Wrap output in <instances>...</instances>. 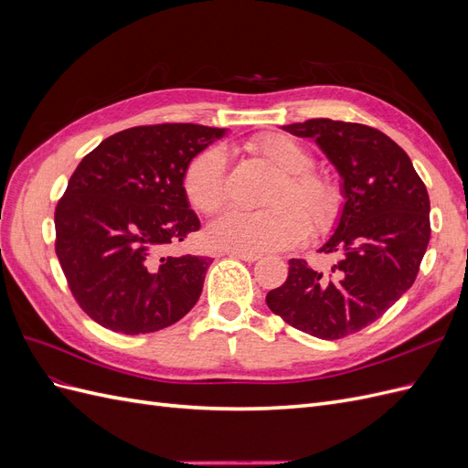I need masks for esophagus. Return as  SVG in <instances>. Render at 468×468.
I'll return each instance as SVG.
<instances>
[{
	"label": "esophagus",
	"mask_w": 468,
	"mask_h": 468,
	"mask_svg": "<svg viewBox=\"0 0 468 468\" xmlns=\"http://www.w3.org/2000/svg\"><path fill=\"white\" fill-rule=\"evenodd\" d=\"M226 256L236 258V260H244V261H248V263L258 261V260L261 258L260 253H250V251H226Z\"/></svg>",
	"instance_id": "1"
}]
</instances>
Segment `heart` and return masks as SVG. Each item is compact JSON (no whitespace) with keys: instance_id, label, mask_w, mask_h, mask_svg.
Returning <instances> with one entry per match:
<instances>
[{"instance_id":"heart-1","label":"heart","mask_w":468,"mask_h":468,"mask_svg":"<svg viewBox=\"0 0 468 468\" xmlns=\"http://www.w3.org/2000/svg\"><path fill=\"white\" fill-rule=\"evenodd\" d=\"M253 158L273 169L263 207L265 210H229L212 220L207 239L226 251H277L303 242L308 226L314 234L325 232L342 212L337 186L314 172V155L306 146L282 133L253 136L246 143ZM183 189L193 208L205 215L217 212L226 201V158L222 150L201 152L189 164Z\"/></svg>"}]
</instances>
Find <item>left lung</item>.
I'll use <instances>...</instances> for the list:
<instances>
[{
    "instance_id": "8db88e82",
    "label": "left lung",
    "mask_w": 468,
    "mask_h": 468,
    "mask_svg": "<svg viewBox=\"0 0 468 468\" xmlns=\"http://www.w3.org/2000/svg\"><path fill=\"white\" fill-rule=\"evenodd\" d=\"M313 138L342 177L344 205L318 250L335 261H289V277L265 296L271 313L320 339L373 324L414 285L430 244V197L408 154L373 126L332 119L285 124Z\"/></svg>"
}]
</instances>
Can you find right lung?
Returning a JSON list of instances; mask_svg holds the SVG:
<instances>
[{
  "instance_id": "obj_1",
  "label": "right lung",
  "mask_w": 468,
  "mask_h": 468,
  "mask_svg": "<svg viewBox=\"0 0 468 468\" xmlns=\"http://www.w3.org/2000/svg\"><path fill=\"white\" fill-rule=\"evenodd\" d=\"M226 129L165 122L105 138L80 162L54 212L56 256L91 320L136 335L186 316L203 291V256L169 246L199 230L183 177Z\"/></svg>"
}]
</instances>
